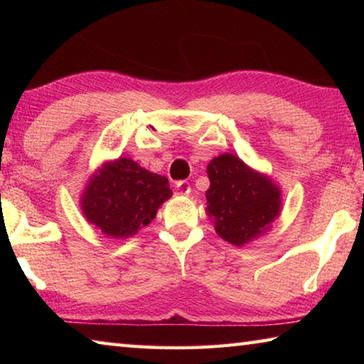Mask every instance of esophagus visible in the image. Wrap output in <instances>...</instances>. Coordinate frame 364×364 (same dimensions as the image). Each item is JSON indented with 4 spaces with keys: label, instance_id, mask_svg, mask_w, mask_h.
Returning <instances> with one entry per match:
<instances>
[{
    "label": "esophagus",
    "instance_id": "esophagus-1",
    "mask_svg": "<svg viewBox=\"0 0 364 364\" xmlns=\"http://www.w3.org/2000/svg\"><path fill=\"white\" fill-rule=\"evenodd\" d=\"M175 188H176L178 193H181V194H189L191 193V186H189L188 181H178L175 184Z\"/></svg>",
    "mask_w": 364,
    "mask_h": 364
}]
</instances>
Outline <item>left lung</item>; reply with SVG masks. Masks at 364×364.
Masks as SVG:
<instances>
[{"mask_svg":"<svg viewBox=\"0 0 364 364\" xmlns=\"http://www.w3.org/2000/svg\"><path fill=\"white\" fill-rule=\"evenodd\" d=\"M207 215L226 242L244 245L254 241L279 217L281 189L237 156L215 157L207 165Z\"/></svg>","mask_w":364,"mask_h":364,"instance_id":"obj_1","label":"left lung"}]
</instances>
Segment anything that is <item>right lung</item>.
Returning <instances> with one entry per match:
<instances>
[{
  "label": "right lung",
  "mask_w": 364,
  "mask_h": 364,
  "mask_svg": "<svg viewBox=\"0 0 364 364\" xmlns=\"http://www.w3.org/2000/svg\"><path fill=\"white\" fill-rule=\"evenodd\" d=\"M171 194L167 178L120 157L90 178L80 202L91 225L110 237L127 239L149 225Z\"/></svg>",
  "instance_id": "obj_1"
}]
</instances>
